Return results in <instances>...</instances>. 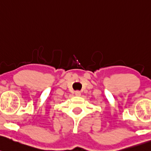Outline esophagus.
<instances>
[{
	"mask_svg": "<svg viewBox=\"0 0 151 151\" xmlns=\"http://www.w3.org/2000/svg\"><path fill=\"white\" fill-rule=\"evenodd\" d=\"M75 95L77 96H80V95H81L80 91H79V90H77V91H75Z\"/></svg>",
	"mask_w": 151,
	"mask_h": 151,
	"instance_id": "esophagus-1",
	"label": "esophagus"
}]
</instances>
